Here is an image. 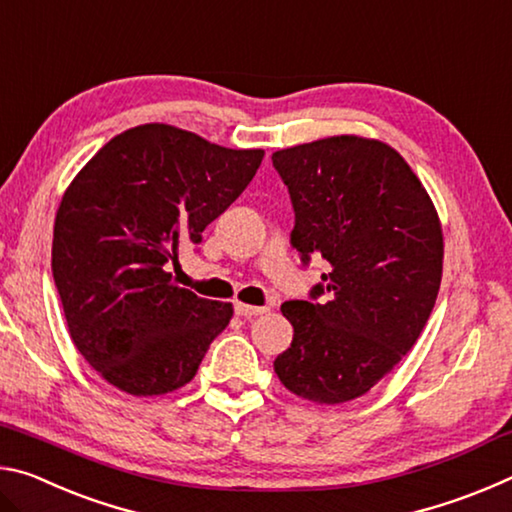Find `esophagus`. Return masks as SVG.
<instances>
[{"label": "esophagus", "mask_w": 512, "mask_h": 512, "mask_svg": "<svg viewBox=\"0 0 512 512\" xmlns=\"http://www.w3.org/2000/svg\"><path fill=\"white\" fill-rule=\"evenodd\" d=\"M235 311H237V316H241V318H255V316H262V314H266V307H253V305H246V302H237L235 305Z\"/></svg>", "instance_id": "esophagus-1"}]
</instances>
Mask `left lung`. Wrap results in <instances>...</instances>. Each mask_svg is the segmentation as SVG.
<instances>
[{"mask_svg":"<svg viewBox=\"0 0 512 512\" xmlns=\"http://www.w3.org/2000/svg\"><path fill=\"white\" fill-rule=\"evenodd\" d=\"M273 167L289 187L302 264L323 257L332 268L311 300L282 305L293 341L273 368L302 400L350 402L427 325L443 277L438 212L402 155L379 140L325 137L275 151Z\"/></svg>","mask_w":512,"mask_h":512,"instance_id":"obj_1","label":"left lung"}]
</instances>
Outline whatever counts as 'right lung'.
Here are the masks:
<instances>
[{"label": "right lung", "instance_id": "1", "mask_svg": "<svg viewBox=\"0 0 512 512\" xmlns=\"http://www.w3.org/2000/svg\"><path fill=\"white\" fill-rule=\"evenodd\" d=\"M262 158L144 124L112 137L67 187L51 271L76 350L108 384L151 397L194 379L232 305L173 284L167 264L201 244Z\"/></svg>", "mask_w": 512, "mask_h": 512}]
</instances>
